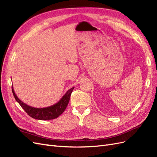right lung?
Returning <instances> with one entry per match:
<instances>
[{"instance_id":"right-lung-1","label":"right lung","mask_w":157,"mask_h":157,"mask_svg":"<svg viewBox=\"0 0 157 157\" xmlns=\"http://www.w3.org/2000/svg\"><path fill=\"white\" fill-rule=\"evenodd\" d=\"M74 87L69 89L68 91L65 93L64 96L61 98L60 100L54 105H51L44 108H36L27 105L25 103L21 101L20 99L17 98L13 86H12V93L14 98H15L16 101L20 104L21 107L23 109V110L29 115L31 117L35 118L38 120L42 121H48L54 119V118L58 117L60 115H61L65 110L67 107L69 99L71 97V94L72 93Z\"/></svg>"}]
</instances>
